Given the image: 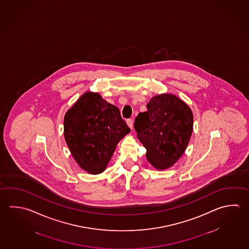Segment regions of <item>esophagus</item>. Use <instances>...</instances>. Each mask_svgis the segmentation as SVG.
<instances>
[{
	"instance_id": "34e87169",
	"label": "esophagus",
	"mask_w": 249,
	"mask_h": 249,
	"mask_svg": "<svg viewBox=\"0 0 249 249\" xmlns=\"http://www.w3.org/2000/svg\"><path fill=\"white\" fill-rule=\"evenodd\" d=\"M126 123L127 125L130 127L131 129H132V128H133V120H132L131 118H129V119H127Z\"/></svg>"
}]
</instances>
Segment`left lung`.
<instances>
[{"label":"left lung","instance_id":"1","mask_svg":"<svg viewBox=\"0 0 249 249\" xmlns=\"http://www.w3.org/2000/svg\"><path fill=\"white\" fill-rule=\"evenodd\" d=\"M135 118L138 138L148 162L158 170L172 167L185 152L193 131L190 106L173 94L155 95Z\"/></svg>","mask_w":249,"mask_h":249}]
</instances>
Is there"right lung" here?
I'll use <instances>...</instances> for the list:
<instances>
[{
    "instance_id": "1",
    "label": "right lung",
    "mask_w": 249,
    "mask_h": 249,
    "mask_svg": "<svg viewBox=\"0 0 249 249\" xmlns=\"http://www.w3.org/2000/svg\"><path fill=\"white\" fill-rule=\"evenodd\" d=\"M131 131L116 106L97 92H86L64 117V137L72 158L84 171L106 169L118 142Z\"/></svg>"
}]
</instances>
